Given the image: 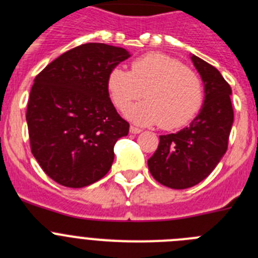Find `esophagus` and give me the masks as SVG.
Masks as SVG:
<instances>
[{
    "label": "esophagus",
    "instance_id": "34e87169",
    "mask_svg": "<svg viewBox=\"0 0 258 258\" xmlns=\"http://www.w3.org/2000/svg\"><path fill=\"white\" fill-rule=\"evenodd\" d=\"M129 131H131L132 134H138V133H141V132H142V129H141V127H137V126H133V125H132Z\"/></svg>",
    "mask_w": 258,
    "mask_h": 258
}]
</instances>
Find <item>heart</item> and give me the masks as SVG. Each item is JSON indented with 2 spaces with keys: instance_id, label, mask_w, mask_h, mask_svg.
<instances>
[{
  "instance_id": "1",
  "label": "heart",
  "mask_w": 258,
  "mask_h": 258,
  "mask_svg": "<svg viewBox=\"0 0 258 258\" xmlns=\"http://www.w3.org/2000/svg\"><path fill=\"white\" fill-rule=\"evenodd\" d=\"M107 89L120 111L128 108L143 94L146 101L127 109V117L140 125L160 124L168 131L187 124L199 112L204 99L199 75L161 52L137 58L131 71L112 68Z\"/></svg>"
}]
</instances>
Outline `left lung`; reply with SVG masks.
Returning <instances> with one entry per match:
<instances>
[{
  "label": "left lung",
  "instance_id": "8db88e82",
  "mask_svg": "<svg viewBox=\"0 0 258 258\" xmlns=\"http://www.w3.org/2000/svg\"><path fill=\"white\" fill-rule=\"evenodd\" d=\"M206 88V101L190 126L160 136L149 159L150 173L159 183L174 190L192 187L207 178L229 145L234 121L231 88L220 71L199 56H191Z\"/></svg>",
  "mask_w": 258,
  "mask_h": 258
}]
</instances>
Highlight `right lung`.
Returning <instances> with one entry per match:
<instances>
[{"label":"right lung","mask_w":258,"mask_h":258,"mask_svg":"<svg viewBox=\"0 0 258 258\" xmlns=\"http://www.w3.org/2000/svg\"><path fill=\"white\" fill-rule=\"evenodd\" d=\"M122 47L89 42L68 50L36 76L27 106L31 151L50 178L80 188L103 178L129 122L109 99L107 77L129 58Z\"/></svg>","instance_id":"obj_1"}]
</instances>
